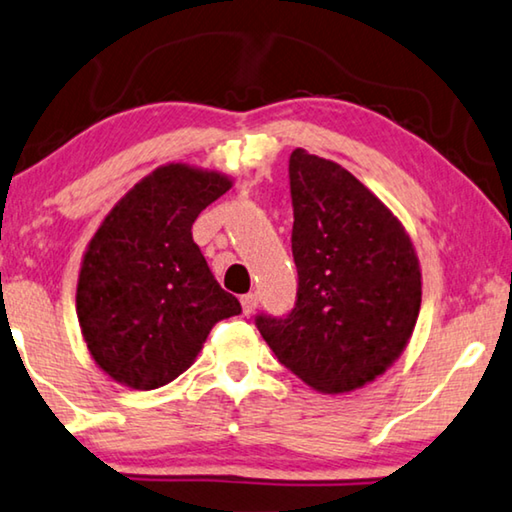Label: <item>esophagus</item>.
I'll list each match as a JSON object with an SVG mask.
<instances>
[{
    "mask_svg": "<svg viewBox=\"0 0 512 512\" xmlns=\"http://www.w3.org/2000/svg\"><path fill=\"white\" fill-rule=\"evenodd\" d=\"M240 304H242V313L251 315V313L256 311V306H258V297L254 295V292H249V295H242L240 297Z\"/></svg>",
    "mask_w": 512,
    "mask_h": 512,
    "instance_id": "34e87169",
    "label": "esophagus"
}]
</instances>
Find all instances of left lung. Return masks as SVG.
<instances>
[{
    "instance_id": "8db88e82",
    "label": "left lung",
    "mask_w": 512,
    "mask_h": 512,
    "mask_svg": "<svg viewBox=\"0 0 512 512\" xmlns=\"http://www.w3.org/2000/svg\"><path fill=\"white\" fill-rule=\"evenodd\" d=\"M292 256L299 288L288 317L258 315L274 356L313 390L354 392L404 354L422 306L413 240L345 167L290 154Z\"/></svg>"
}]
</instances>
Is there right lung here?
I'll list each match as a JSON object with an SVG mask.
<instances>
[{"instance_id": "obj_1", "label": "right lung", "mask_w": 512, "mask_h": 512, "mask_svg": "<svg viewBox=\"0 0 512 512\" xmlns=\"http://www.w3.org/2000/svg\"><path fill=\"white\" fill-rule=\"evenodd\" d=\"M233 186L222 172L167 163L111 208L83 254L77 317L99 370L156 390L195 363L213 326L238 315L197 242V215Z\"/></svg>"}]
</instances>
